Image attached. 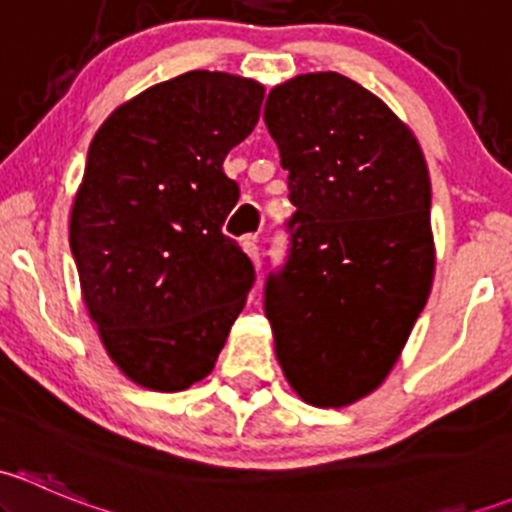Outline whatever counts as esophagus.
<instances>
[{"label": "esophagus", "instance_id": "obj_1", "mask_svg": "<svg viewBox=\"0 0 512 512\" xmlns=\"http://www.w3.org/2000/svg\"><path fill=\"white\" fill-rule=\"evenodd\" d=\"M257 235H245L242 237V247H245V252L250 255V260L255 262L257 267H260V245H257Z\"/></svg>", "mask_w": 512, "mask_h": 512}]
</instances>
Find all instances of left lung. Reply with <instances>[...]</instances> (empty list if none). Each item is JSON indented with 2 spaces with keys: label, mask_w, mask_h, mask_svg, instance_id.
<instances>
[{
  "label": "left lung",
  "mask_w": 512,
  "mask_h": 512,
  "mask_svg": "<svg viewBox=\"0 0 512 512\" xmlns=\"http://www.w3.org/2000/svg\"><path fill=\"white\" fill-rule=\"evenodd\" d=\"M265 123L297 208L265 314L292 389L339 409L386 379L431 292L426 160L381 98L334 71L275 86Z\"/></svg>",
  "instance_id": "1"
}]
</instances>
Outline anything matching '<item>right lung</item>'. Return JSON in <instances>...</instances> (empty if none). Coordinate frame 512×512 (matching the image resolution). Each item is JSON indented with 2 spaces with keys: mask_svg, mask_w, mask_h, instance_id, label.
<instances>
[{
  "mask_svg": "<svg viewBox=\"0 0 512 512\" xmlns=\"http://www.w3.org/2000/svg\"><path fill=\"white\" fill-rule=\"evenodd\" d=\"M262 98L252 79L188 71L118 106L91 141L71 255L108 356L146 389L205 379L255 282L223 232L240 198L223 160Z\"/></svg>",
  "mask_w": 512,
  "mask_h": 512,
  "instance_id": "obj_1",
  "label": "right lung"
}]
</instances>
